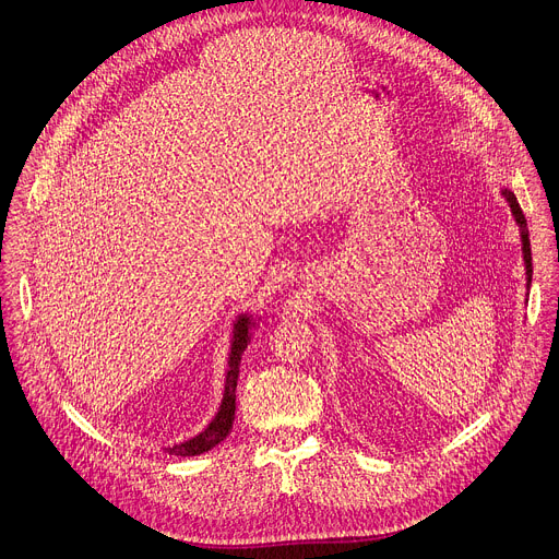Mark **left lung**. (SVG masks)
<instances>
[{"mask_svg": "<svg viewBox=\"0 0 559 559\" xmlns=\"http://www.w3.org/2000/svg\"><path fill=\"white\" fill-rule=\"evenodd\" d=\"M502 197L507 199V203H509V207H511V212H513V218H515V223H518V227H520V236H522V257H524V267H526V287L531 285V276H533V259H531V241H528V227H526V218H524V214H522V207H520V203H518V199H515V194L511 192V190H502Z\"/></svg>", "mask_w": 559, "mask_h": 559, "instance_id": "8db88e82", "label": "left lung"}]
</instances>
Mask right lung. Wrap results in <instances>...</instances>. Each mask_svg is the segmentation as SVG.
Here are the masks:
<instances>
[{"instance_id": "right-lung-1", "label": "right lung", "mask_w": 559, "mask_h": 559, "mask_svg": "<svg viewBox=\"0 0 559 559\" xmlns=\"http://www.w3.org/2000/svg\"><path fill=\"white\" fill-rule=\"evenodd\" d=\"M257 323L252 321V316L241 313L234 321V330H231V347H229V358H227V373H225V391H223V401L221 407L214 416V420L194 438L175 444L170 449H166L170 455H201L205 451H210L212 447H216L221 440H225V436L231 431V423H234V412H236V380H238V367H241V356L252 338V328Z\"/></svg>"}]
</instances>
